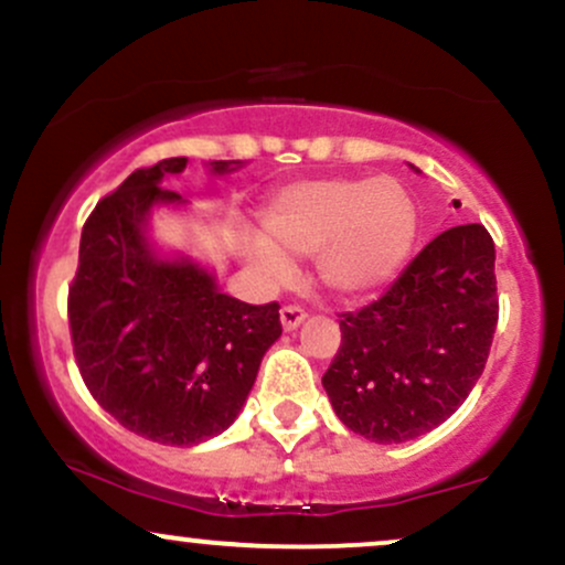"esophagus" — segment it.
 <instances>
[{
	"mask_svg": "<svg viewBox=\"0 0 565 565\" xmlns=\"http://www.w3.org/2000/svg\"><path fill=\"white\" fill-rule=\"evenodd\" d=\"M308 319V313H305L302 308H297V305H284L281 308V327L284 332H295L300 323Z\"/></svg>",
	"mask_w": 565,
	"mask_h": 565,
	"instance_id": "1",
	"label": "esophagus"
}]
</instances>
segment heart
<instances>
[{"instance_id": "1", "label": "heart", "mask_w": 565, "mask_h": 565, "mask_svg": "<svg viewBox=\"0 0 565 565\" xmlns=\"http://www.w3.org/2000/svg\"><path fill=\"white\" fill-rule=\"evenodd\" d=\"M417 231V204L401 180H310L278 193L263 215L265 238H252L244 255L276 284L291 276L289 257H316L329 295L361 300L398 276Z\"/></svg>"}]
</instances>
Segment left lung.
Returning <instances> with one entry per match:
<instances>
[{
    "instance_id": "8db88e82",
    "label": "left lung",
    "mask_w": 565,
    "mask_h": 565,
    "mask_svg": "<svg viewBox=\"0 0 565 565\" xmlns=\"http://www.w3.org/2000/svg\"><path fill=\"white\" fill-rule=\"evenodd\" d=\"M494 257L483 225H454L377 302L342 313L340 350L321 380L342 425L374 444H404L462 406L494 340Z\"/></svg>"
}]
</instances>
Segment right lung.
Instances as JSON below:
<instances>
[{
    "instance_id": "add662e5",
    "label": "right lung",
    "mask_w": 565,
    "mask_h": 565,
    "mask_svg": "<svg viewBox=\"0 0 565 565\" xmlns=\"http://www.w3.org/2000/svg\"><path fill=\"white\" fill-rule=\"evenodd\" d=\"M185 164V157H174L135 170L97 201L68 289L84 385L116 423L164 446H196L228 430L263 355L281 337L278 302L236 300L220 291L206 265L153 244V210L188 204L161 188ZM206 167L231 174L244 164Z\"/></svg>"
}]
</instances>
